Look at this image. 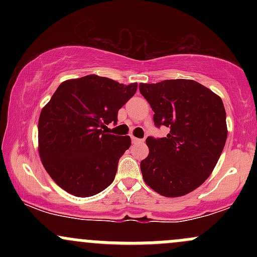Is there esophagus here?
Masks as SVG:
<instances>
[{"label":"esophagus","mask_w":257,"mask_h":257,"mask_svg":"<svg viewBox=\"0 0 257 257\" xmlns=\"http://www.w3.org/2000/svg\"><path fill=\"white\" fill-rule=\"evenodd\" d=\"M132 141H133V144H144L145 143V140H144V139H138L135 137H132Z\"/></svg>","instance_id":"obj_1"}]
</instances>
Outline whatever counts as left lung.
<instances>
[{"label":"left lung","mask_w":257,"mask_h":257,"mask_svg":"<svg viewBox=\"0 0 257 257\" xmlns=\"http://www.w3.org/2000/svg\"><path fill=\"white\" fill-rule=\"evenodd\" d=\"M156 126L166 138H147L149 156L140 169L144 181L161 196L181 197L199 187L213 173L227 139L226 111L219 95L193 79L140 83Z\"/></svg>","instance_id":"left-lung-1"}]
</instances>
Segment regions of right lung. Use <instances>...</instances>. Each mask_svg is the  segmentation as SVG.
<instances>
[{"mask_svg": "<svg viewBox=\"0 0 257 257\" xmlns=\"http://www.w3.org/2000/svg\"><path fill=\"white\" fill-rule=\"evenodd\" d=\"M138 89L111 78L88 75L58 87L38 119V153L44 169L64 191L90 197L114 180L131 137L105 134Z\"/></svg>", "mask_w": 257, "mask_h": 257, "instance_id": "right-lung-1", "label": "right lung"}]
</instances>
